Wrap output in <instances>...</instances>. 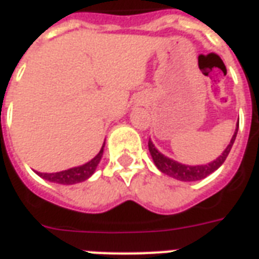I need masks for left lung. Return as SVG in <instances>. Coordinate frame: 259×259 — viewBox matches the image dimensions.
I'll return each instance as SVG.
<instances>
[{
	"label": "left lung",
	"mask_w": 259,
	"mask_h": 259,
	"mask_svg": "<svg viewBox=\"0 0 259 259\" xmlns=\"http://www.w3.org/2000/svg\"><path fill=\"white\" fill-rule=\"evenodd\" d=\"M237 129H239V124H237ZM237 129L234 132L232 140L229 143V146L226 147V150L222 152V155L212 161V162L206 163V165H195V166H190V165H183V163H179L178 161H174L170 158L165 157L163 154L158 151L155 146L152 144V141H148V150H150V154H151L152 159H154V163L157 165V168L162 172V174L168 175V176H172L175 179L182 180V182H195V180H201L206 178L208 175H211L212 172H215L223 162L225 159L229 155V152L232 150V146H233L234 140H236V135H237Z\"/></svg>",
	"instance_id": "8db88e82"
}]
</instances>
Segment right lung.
Instances as JSON below:
<instances>
[{
  "mask_svg": "<svg viewBox=\"0 0 259 259\" xmlns=\"http://www.w3.org/2000/svg\"><path fill=\"white\" fill-rule=\"evenodd\" d=\"M102 152H104V146H102V148L96 157L87 163H84V165H81V166L70 168L68 170L57 172V174H41V172H37V174H38V176H41L42 179L50 180V182H54V183H59V185L80 183V182H84L85 179H89L91 175L96 172L97 166H98V163L101 161Z\"/></svg>",
  "mask_w": 259,
  "mask_h": 259,
  "instance_id": "obj_1",
  "label": "right lung"
}]
</instances>
